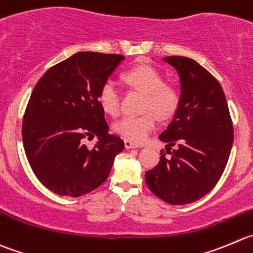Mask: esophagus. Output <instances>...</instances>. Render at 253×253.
Wrapping results in <instances>:
<instances>
[{"label": "esophagus", "instance_id": "34e87169", "mask_svg": "<svg viewBox=\"0 0 253 253\" xmlns=\"http://www.w3.org/2000/svg\"><path fill=\"white\" fill-rule=\"evenodd\" d=\"M124 145L126 149H135V148H140V145H138V144L133 143L131 140H125L124 141Z\"/></svg>", "mask_w": 253, "mask_h": 253}]
</instances>
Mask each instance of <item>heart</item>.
<instances>
[{"label": "heart", "instance_id": "b5f03b06", "mask_svg": "<svg viewBox=\"0 0 253 253\" xmlns=\"http://www.w3.org/2000/svg\"><path fill=\"white\" fill-rule=\"evenodd\" d=\"M124 79L145 93L140 115H124L117 120L114 130L126 140L141 143L156 126V115L163 119L170 118L179 107L180 93L174 84L165 83L160 72L149 64H138L124 73ZM100 105L110 115L120 112V90L117 82L107 79L98 94Z\"/></svg>", "mask_w": 253, "mask_h": 253}]
</instances>
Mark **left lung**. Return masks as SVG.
<instances>
[{"label":"left lung","mask_w":253,"mask_h":253,"mask_svg":"<svg viewBox=\"0 0 253 253\" xmlns=\"http://www.w3.org/2000/svg\"><path fill=\"white\" fill-rule=\"evenodd\" d=\"M165 61L179 72L181 97L174 119L159 136L168 143L170 156L160 151L145 182L165 203L185 205L205 196L220 180L232 148V119L222 88L210 72L186 57Z\"/></svg>","instance_id":"left-lung-1"}]
</instances>
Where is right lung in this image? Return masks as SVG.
<instances>
[{"instance_id": "add662e5", "label": "right lung", "mask_w": 253, "mask_h": 253, "mask_svg": "<svg viewBox=\"0 0 253 253\" xmlns=\"http://www.w3.org/2000/svg\"><path fill=\"white\" fill-rule=\"evenodd\" d=\"M122 54L78 52L50 67L36 84L22 122L26 156L37 179L61 196L93 191L109 176L120 136L108 133L98 94ZM100 140L89 149L84 139Z\"/></svg>"}]
</instances>
